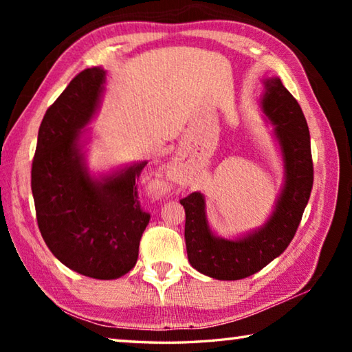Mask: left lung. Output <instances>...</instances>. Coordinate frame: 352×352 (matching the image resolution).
Returning a JSON list of instances; mask_svg holds the SVG:
<instances>
[{"instance_id": "left-lung-1", "label": "left lung", "mask_w": 352, "mask_h": 352, "mask_svg": "<svg viewBox=\"0 0 352 352\" xmlns=\"http://www.w3.org/2000/svg\"><path fill=\"white\" fill-rule=\"evenodd\" d=\"M264 87L261 107L275 126L273 132L281 146L285 180L270 219L261 228L230 241L211 231L204 194L192 192L180 200L186 214L184 239L190 265L223 281L254 275L289 247L314 184L311 136L300 104L278 77L265 79Z\"/></svg>"}]
</instances>
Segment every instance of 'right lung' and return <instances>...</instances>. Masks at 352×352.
Listing matches in <instances>:
<instances>
[{
  "label": "right lung",
  "instance_id": "right-lung-1",
  "mask_svg": "<svg viewBox=\"0 0 352 352\" xmlns=\"http://www.w3.org/2000/svg\"><path fill=\"white\" fill-rule=\"evenodd\" d=\"M105 71L87 68L46 110L38 129L31 188L41 237L68 269L94 279H116L133 269L151 220L138 200L147 163L99 180L90 175L80 130L91 121L104 91Z\"/></svg>",
  "mask_w": 352,
  "mask_h": 352
}]
</instances>
